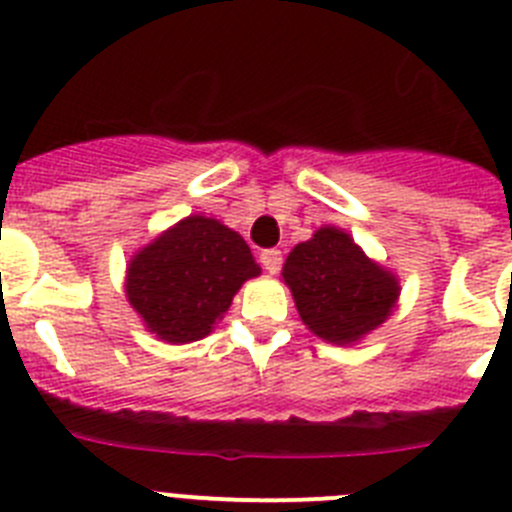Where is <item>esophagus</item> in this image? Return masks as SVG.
I'll use <instances>...</instances> for the list:
<instances>
[{
  "mask_svg": "<svg viewBox=\"0 0 512 512\" xmlns=\"http://www.w3.org/2000/svg\"><path fill=\"white\" fill-rule=\"evenodd\" d=\"M259 261L269 274H277V271L282 269V251H274V248H271V251H264L259 256Z\"/></svg>",
  "mask_w": 512,
  "mask_h": 512,
  "instance_id": "obj_1",
  "label": "esophagus"
}]
</instances>
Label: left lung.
Returning <instances> with one entry per match:
<instances>
[{
    "instance_id": "1",
    "label": "left lung",
    "mask_w": 512,
    "mask_h": 512,
    "mask_svg": "<svg viewBox=\"0 0 512 512\" xmlns=\"http://www.w3.org/2000/svg\"><path fill=\"white\" fill-rule=\"evenodd\" d=\"M282 279L307 330L336 346H354L377 330L395 312L402 289L395 271L333 225L289 251Z\"/></svg>"
}]
</instances>
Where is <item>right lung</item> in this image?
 <instances>
[{
    "instance_id": "1",
    "label": "right lung",
    "mask_w": 512,
    "mask_h": 512,
    "mask_svg": "<svg viewBox=\"0 0 512 512\" xmlns=\"http://www.w3.org/2000/svg\"><path fill=\"white\" fill-rule=\"evenodd\" d=\"M261 266L233 228L189 215L130 256L125 297L148 333L166 343L210 336L243 282Z\"/></svg>"
}]
</instances>
